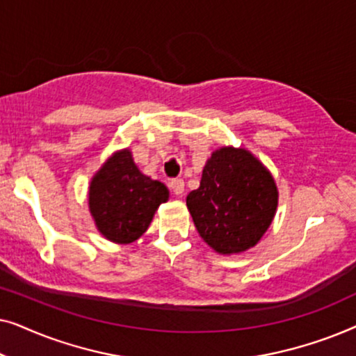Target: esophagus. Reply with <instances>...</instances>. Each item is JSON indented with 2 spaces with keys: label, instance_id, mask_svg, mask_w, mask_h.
<instances>
[{
  "label": "esophagus",
  "instance_id": "obj_1",
  "mask_svg": "<svg viewBox=\"0 0 356 356\" xmlns=\"http://www.w3.org/2000/svg\"><path fill=\"white\" fill-rule=\"evenodd\" d=\"M170 188H172L173 194H177V196H181L184 193V181L181 178H175L170 181Z\"/></svg>",
  "mask_w": 356,
  "mask_h": 356
}]
</instances>
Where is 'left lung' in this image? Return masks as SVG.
I'll use <instances>...</instances> for the list:
<instances>
[{
	"instance_id": "1",
	"label": "left lung",
	"mask_w": 356,
	"mask_h": 356,
	"mask_svg": "<svg viewBox=\"0 0 356 356\" xmlns=\"http://www.w3.org/2000/svg\"><path fill=\"white\" fill-rule=\"evenodd\" d=\"M199 235L223 256L254 248L269 230L279 189L269 168L248 149L222 145L204 165L199 188L188 194Z\"/></svg>"
}]
</instances>
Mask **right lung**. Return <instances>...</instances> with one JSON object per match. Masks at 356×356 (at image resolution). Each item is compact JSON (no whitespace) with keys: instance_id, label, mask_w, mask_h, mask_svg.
I'll list each match as a JSON object with an SVG mask.
<instances>
[{"instance_id":"1","label":"right lung","mask_w":356,"mask_h":356,"mask_svg":"<svg viewBox=\"0 0 356 356\" xmlns=\"http://www.w3.org/2000/svg\"><path fill=\"white\" fill-rule=\"evenodd\" d=\"M170 197L163 183L144 175L129 149L116 150L89 184V212L104 238L129 245L144 235L162 202Z\"/></svg>"}]
</instances>
